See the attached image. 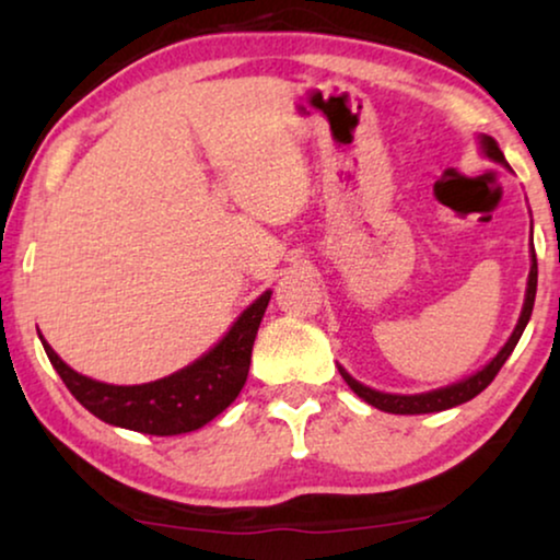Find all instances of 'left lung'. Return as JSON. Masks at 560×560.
Masks as SVG:
<instances>
[{
	"label": "left lung",
	"instance_id": "left-lung-1",
	"mask_svg": "<svg viewBox=\"0 0 560 560\" xmlns=\"http://www.w3.org/2000/svg\"><path fill=\"white\" fill-rule=\"evenodd\" d=\"M481 150H485V155L489 160H494V163L508 165V160H504L500 144H497L492 137L481 135ZM530 257H533V265H530V275H527L523 313H520V320H517L515 331H512V336L508 339V343H504V347L500 349V354H497L492 362L485 366V370H479L477 374H471V377L456 382V385L431 389V393H420V395L377 393V389H372V387L362 385V382H357L347 370H343V366H339L343 382H347V385L354 389V393L362 397L364 402H370L372 408L385 410V412H395V416H420V412H441V410L456 408V405H462V402H469L471 397H477L481 389L489 387V382L497 377V372H500L502 364L508 362V357L512 354V349L517 347L520 336H523V331H525L527 320H530V316H533L535 290H538V259H535V249H530Z\"/></svg>",
	"mask_w": 560,
	"mask_h": 560
}]
</instances>
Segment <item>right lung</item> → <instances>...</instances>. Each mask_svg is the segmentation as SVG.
I'll list each match as a JSON object with an SVG mask.
<instances>
[{
	"mask_svg": "<svg viewBox=\"0 0 560 560\" xmlns=\"http://www.w3.org/2000/svg\"><path fill=\"white\" fill-rule=\"evenodd\" d=\"M270 295V290H265L234 320L224 339L201 359L183 366L171 377L148 382V385H106V382L83 377L50 349L40 334L37 336L71 395L98 420L148 435H178L198 431L219 412H224L242 393L259 320L265 316Z\"/></svg>",
	"mask_w": 560,
	"mask_h": 560,
	"instance_id": "add662e5",
	"label": "right lung"
}]
</instances>
